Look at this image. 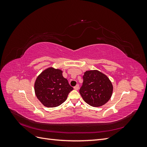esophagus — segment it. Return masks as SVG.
<instances>
[{
	"label": "esophagus",
	"mask_w": 147,
	"mask_h": 147,
	"mask_svg": "<svg viewBox=\"0 0 147 147\" xmlns=\"http://www.w3.org/2000/svg\"><path fill=\"white\" fill-rule=\"evenodd\" d=\"M74 90H79V85H78V84H77V85L74 87Z\"/></svg>",
	"instance_id": "esophagus-1"
}]
</instances>
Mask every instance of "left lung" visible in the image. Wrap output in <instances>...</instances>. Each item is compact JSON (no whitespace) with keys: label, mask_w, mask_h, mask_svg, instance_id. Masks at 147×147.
<instances>
[{"label":"left lung","mask_w":147,"mask_h":147,"mask_svg":"<svg viewBox=\"0 0 147 147\" xmlns=\"http://www.w3.org/2000/svg\"><path fill=\"white\" fill-rule=\"evenodd\" d=\"M83 78L80 93L88 104L97 107L104 105L110 100L113 88L106 75L97 70H87Z\"/></svg>","instance_id":"obj_1"}]
</instances>
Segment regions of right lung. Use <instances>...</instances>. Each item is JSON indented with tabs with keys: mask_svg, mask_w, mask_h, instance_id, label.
Returning a JSON list of instances; mask_svg holds the SVG:
<instances>
[{
	"mask_svg": "<svg viewBox=\"0 0 147 147\" xmlns=\"http://www.w3.org/2000/svg\"><path fill=\"white\" fill-rule=\"evenodd\" d=\"M73 89L63 77V70L53 67L42 71L34 83L35 95L47 107H56L63 104Z\"/></svg>",
	"mask_w": 147,
	"mask_h": 147,
	"instance_id": "obj_1",
	"label": "right lung"
}]
</instances>
